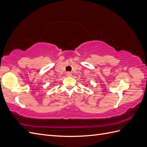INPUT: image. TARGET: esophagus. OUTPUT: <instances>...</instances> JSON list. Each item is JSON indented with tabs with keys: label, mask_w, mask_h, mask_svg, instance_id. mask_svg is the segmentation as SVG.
Here are the masks:
<instances>
[{
	"label": "esophagus",
	"mask_w": 147,
	"mask_h": 147,
	"mask_svg": "<svg viewBox=\"0 0 147 147\" xmlns=\"http://www.w3.org/2000/svg\"><path fill=\"white\" fill-rule=\"evenodd\" d=\"M66 75H67V77H71V76H72V73L70 72H67L66 73Z\"/></svg>",
	"instance_id": "esophagus-1"
}]
</instances>
